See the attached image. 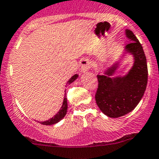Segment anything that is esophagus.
Returning <instances> with one entry per match:
<instances>
[{"mask_svg": "<svg viewBox=\"0 0 159 159\" xmlns=\"http://www.w3.org/2000/svg\"><path fill=\"white\" fill-rule=\"evenodd\" d=\"M80 65H81V71L82 73H86L89 71L91 68V64H90V60L87 58H83L80 61Z\"/></svg>", "mask_w": 159, "mask_h": 159, "instance_id": "esophagus-1", "label": "esophagus"}]
</instances>
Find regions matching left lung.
Wrapping results in <instances>:
<instances>
[{"label":"left lung","mask_w":159,"mask_h":159,"mask_svg":"<svg viewBox=\"0 0 159 159\" xmlns=\"http://www.w3.org/2000/svg\"><path fill=\"white\" fill-rule=\"evenodd\" d=\"M125 33L132 41L126 45L125 51L134 57L133 68L124 77H111L118 67L117 62L108 68L103 75H97L96 103L102 113L111 118L123 116L135 108L147 85L148 69L143 48L133 31L126 30Z\"/></svg>","instance_id":"obj_1"}]
</instances>
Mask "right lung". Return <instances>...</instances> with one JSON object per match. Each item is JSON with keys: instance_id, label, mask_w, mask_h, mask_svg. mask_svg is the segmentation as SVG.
Instances as JSON below:
<instances>
[{"instance_id": "obj_1", "label": "right lung", "mask_w": 159, "mask_h": 159, "mask_svg": "<svg viewBox=\"0 0 159 159\" xmlns=\"http://www.w3.org/2000/svg\"><path fill=\"white\" fill-rule=\"evenodd\" d=\"M78 75L77 74H75V75H73V77L70 78V79L68 81L67 84H71L72 82H73L75 81L76 79L77 78ZM67 109H68V104H67V98H66V95H65V98H64V101H63V104L61 106V108L60 109V111L57 114L55 115L52 118L49 119L48 120H46V121H42L40 122V124L42 125H54V124H57V123L59 122L61 120L65 117V116L66 115V112H67Z\"/></svg>"}]
</instances>
